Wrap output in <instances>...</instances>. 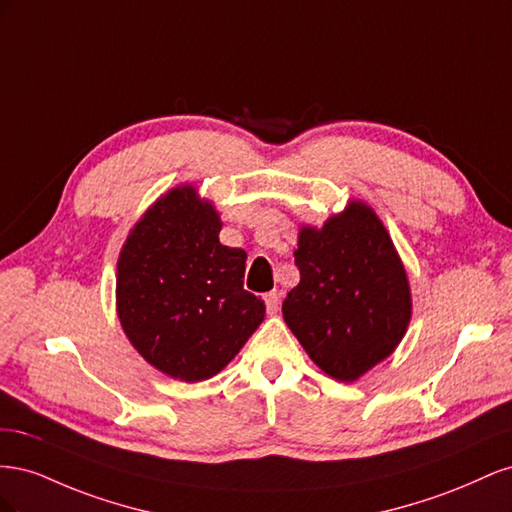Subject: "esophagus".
<instances>
[{"instance_id": "1", "label": "esophagus", "mask_w": 512, "mask_h": 512, "mask_svg": "<svg viewBox=\"0 0 512 512\" xmlns=\"http://www.w3.org/2000/svg\"><path fill=\"white\" fill-rule=\"evenodd\" d=\"M280 290H271V292H267L265 294V303H267V312L269 314H275L277 312V307H280Z\"/></svg>"}]
</instances>
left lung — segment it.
I'll return each mask as SVG.
<instances>
[{
    "label": "left lung",
    "instance_id": "1",
    "mask_svg": "<svg viewBox=\"0 0 512 512\" xmlns=\"http://www.w3.org/2000/svg\"><path fill=\"white\" fill-rule=\"evenodd\" d=\"M301 282L282 305L284 320L322 371L352 382L404 337L410 286L389 232L363 203L303 228L294 252Z\"/></svg>",
    "mask_w": 512,
    "mask_h": 512
}]
</instances>
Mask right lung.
<instances>
[{
	"instance_id": "obj_1",
	"label": "right lung",
	"mask_w": 512,
	"mask_h": 512,
	"mask_svg": "<svg viewBox=\"0 0 512 512\" xmlns=\"http://www.w3.org/2000/svg\"><path fill=\"white\" fill-rule=\"evenodd\" d=\"M220 228L194 188L170 190L117 262L123 331L153 367L185 382L218 374L265 318V303L243 288L247 254L222 245Z\"/></svg>"
}]
</instances>
